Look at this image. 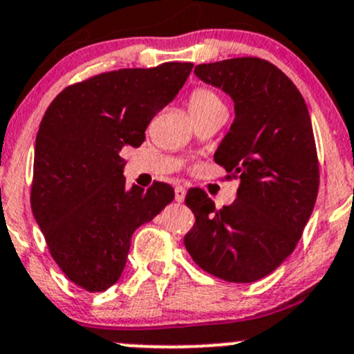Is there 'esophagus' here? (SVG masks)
Returning a JSON list of instances; mask_svg holds the SVG:
<instances>
[{
  "label": "esophagus",
  "mask_w": 354,
  "mask_h": 354,
  "mask_svg": "<svg viewBox=\"0 0 354 354\" xmlns=\"http://www.w3.org/2000/svg\"><path fill=\"white\" fill-rule=\"evenodd\" d=\"M185 196H186V188L185 186L178 185L176 188H174V200H176L178 203H181V201H185Z\"/></svg>",
  "instance_id": "1"
}]
</instances>
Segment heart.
<instances>
[{
  "mask_svg": "<svg viewBox=\"0 0 354 354\" xmlns=\"http://www.w3.org/2000/svg\"><path fill=\"white\" fill-rule=\"evenodd\" d=\"M188 109L193 118H198V115L208 114V112L218 111V109L225 107L218 94L213 92L212 88L195 87L188 95Z\"/></svg>",
  "mask_w": 354,
  "mask_h": 354,
  "instance_id": "heart-1",
  "label": "heart"
}]
</instances>
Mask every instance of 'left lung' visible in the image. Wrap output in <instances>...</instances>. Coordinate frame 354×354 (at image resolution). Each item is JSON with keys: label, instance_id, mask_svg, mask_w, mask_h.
<instances>
[{"label": "left lung", "instance_id": "left-lung-1", "mask_svg": "<svg viewBox=\"0 0 354 354\" xmlns=\"http://www.w3.org/2000/svg\"><path fill=\"white\" fill-rule=\"evenodd\" d=\"M196 77L235 102V120L215 153L236 200L215 208L200 188L185 203L195 225L185 247L198 267L227 282H254L296 248L319 189V161L309 111L292 80L257 57L201 64Z\"/></svg>", "mask_w": 354, "mask_h": 354}]
</instances>
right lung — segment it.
I'll return each instance as SVG.
<instances>
[{"label":"right lung","instance_id":"1","mask_svg":"<svg viewBox=\"0 0 354 354\" xmlns=\"http://www.w3.org/2000/svg\"><path fill=\"white\" fill-rule=\"evenodd\" d=\"M189 62L120 68L65 87L46 109L35 142L30 203L65 277L88 292L118 282L131 236L174 198L154 181L126 189L120 151L139 147L151 119L192 72Z\"/></svg>","mask_w":354,"mask_h":354}]
</instances>
